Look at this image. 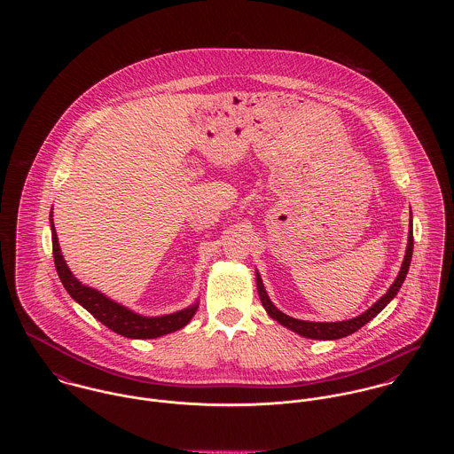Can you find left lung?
<instances>
[{
	"label": "left lung",
	"instance_id": "obj_1",
	"mask_svg": "<svg viewBox=\"0 0 454 454\" xmlns=\"http://www.w3.org/2000/svg\"><path fill=\"white\" fill-rule=\"evenodd\" d=\"M412 218V215H411ZM412 222V220H411ZM412 248H414V239H412V223L409 225V236H407V248H405V255H403V262L400 265V270L393 281V285L387 290V294L378 299L367 311H364L362 315H358L356 318H351V320H344V322H306V320H297V318H292L288 315H285L283 311H279L272 301L269 299L267 292H265V286L262 283V278H260L259 270L255 274V279H257V290H259L260 302L263 306V309L267 311V315L276 320L278 324L290 328L292 332L302 335V337H308V339H320V340H333V339H342L346 335H351L355 333L358 328H362L364 325L369 324L372 318H376L389 302L393 301V297L398 294L405 276H407V270H409V265H411V259H412Z\"/></svg>",
	"mask_w": 454,
	"mask_h": 454
}]
</instances>
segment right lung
Wrapping results in <instances>:
<instances>
[{"label":"right lung","mask_w":454,"mask_h":454,"mask_svg":"<svg viewBox=\"0 0 454 454\" xmlns=\"http://www.w3.org/2000/svg\"><path fill=\"white\" fill-rule=\"evenodd\" d=\"M51 231H52V252L54 262L59 274V279L66 288V292L71 295L74 302H78L82 308H85L96 320L106 325L110 330H114L119 335H124L128 339H157L160 335L176 332L184 328L192 320V317L199 308V299L192 306L184 308L171 315L162 317H143L134 313L129 308L112 301L99 290L83 285L80 279L74 278V274L69 270L65 257L61 254L58 232L54 227V218L51 211Z\"/></svg>","instance_id":"add662e5"}]
</instances>
